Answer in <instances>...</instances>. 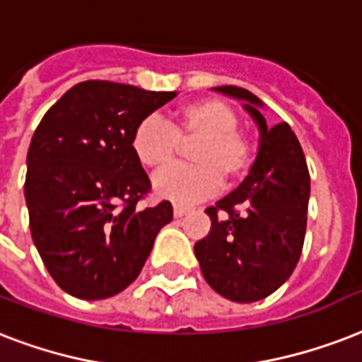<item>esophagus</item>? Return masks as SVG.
Here are the masks:
<instances>
[{
	"label": "esophagus",
	"mask_w": 362,
	"mask_h": 362,
	"mask_svg": "<svg viewBox=\"0 0 362 362\" xmlns=\"http://www.w3.org/2000/svg\"><path fill=\"white\" fill-rule=\"evenodd\" d=\"M192 211V206H186V205H175V216L176 218H180L184 216L186 212Z\"/></svg>",
	"instance_id": "1"
}]
</instances>
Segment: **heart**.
I'll return each mask as SVG.
<instances>
[{
	"label": "heart",
	"mask_w": 362,
	"mask_h": 362,
	"mask_svg": "<svg viewBox=\"0 0 362 362\" xmlns=\"http://www.w3.org/2000/svg\"><path fill=\"white\" fill-rule=\"evenodd\" d=\"M182 142L193 165L170 167L156 176L161 197L178 203L205 199L218 192L222 178H241L252 165L255 148L237 127V114L220 98H201L178 107L173 121L146 117L132 132V151L148 169H163L180 156Z\"/></svg>",
	"instance_id": "b5f03b06"
}]
</instances>
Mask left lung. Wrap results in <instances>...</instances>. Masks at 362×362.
I'll return each mask as SVG.
<instances>
[{"mask_svg": "<svg viewBox=\"0 0 362 362\" xmlns=\"http://www.w3.org/2000/svg\"><path fill=\"white\" fill-rule=\"evenodd\" d=\"M247 100L260 127V150L248 176L206 209L211 231L195 243L209 285L231 302H256L275 292L294 272L303 248L310 203V170L288 123L267 129L262 102L241 87H216Z\"/></svg>", "mask_w": 362, "mask_h": 362, "instance_id": "obj_1", "label": "left lung"}]
</instances>
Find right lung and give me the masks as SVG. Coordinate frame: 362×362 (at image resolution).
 <instances>
[{"mask_svg": "<svg viewBox=\"0 0 362 362\" xmlns=\"http://www.w3.org/2000/svg\"><path fill=\"white\" fill-rule=\"evenodd\" d=\"M176 96L90 79L54 102L35 129L24 182L32 239L64 292L104 300L136 279L173 205L138 203L151 182L132 132Z\"/></svg>", "mask_w": 362, "mask_h": 362, "instance_id": "add662e5", "label": "right lung"}]
</instances>
